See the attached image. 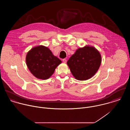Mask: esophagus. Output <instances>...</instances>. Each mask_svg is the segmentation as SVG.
I'll return each instance as SVG.
<instances>
[{
    "label": "esophagus",
    "instance_id": "obj_1",
    "mask_svg": "<svg viewBox=\"0 0 130 130\" xmlns=\"http://www.w3.org/2000/svg\"><path fill=\"white\" fill-rule=\"evenodd\" d=\"M62 61H63V62L64 63H66V62H67V59H65V58L63 59H62Z\"/></svg>",
    "mask_w": 130,
    "mask_h": 130
}]
</instances>
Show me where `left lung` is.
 Here are the masks:
<instances>
[{
	"instance_id": "obj_1",
	"label": "left lung",
	"mask_w": 130,
	"mask_h": 130,
	"mask_svg": "<svg viewBox=\"0 0 130 130\" xmlns=\"http://www.w3.org/2000/svg\"><path fill=\"white\" fill-rule=\"evenodd\" d=\"M101 62L102 56L99 51L94 46L86 45L76 50L67 64L75 79L86 80L95 74Z\"/></svg>"
}]
</instances>
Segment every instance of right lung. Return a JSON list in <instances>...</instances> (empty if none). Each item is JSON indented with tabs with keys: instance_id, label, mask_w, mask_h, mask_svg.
Listing matches in <instances>:
<instances>
[{
	"instance_id": "1",
	"label": "right lung",
	"mask_w": 130,
	"mask_h": 130,
	"mask_svg": "<svg viewBox=\"0 0 130 130\" xmlns=\"http://www.w3.org/2000/svg\"><path fill=\"white\" fill-rule=\"evenodd\" d=\"M27 67L36 77L47 79L54 73L61 61L46 46L39 45L29 50L26 56Z\"/></svg>"
}]
</instances>
